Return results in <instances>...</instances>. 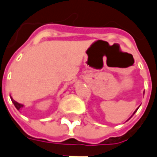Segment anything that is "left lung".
Masks as SVG:
<instances>
[{"mask_svg": "<svg viewBox=\"0 0 157 157\" xmlns=\"http://www.w3.org/2000/svg\"><path fill=\"white\" fill-rule=\"evenodd\" d=\"M137 110H138V109H136V110H135V112H134V113H133V115H134V114H135V113H136V111H137ZM133 115H132V116H133ZM132 116H131V117H132ZM131 117H130V118H131ZM130 118H128V119H130ZM128 120H127V121H128Z\"/></svg>", "mask_w": 157, "mask_h": 157, "instance_id": "1", "label": "left lung"}]
</instances>
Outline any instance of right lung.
Wrapping results in <instances>:
<instances>
[{
	"label": "right lung",
	"mask_w": 157,
	"mask_h": 157,
	"mask_svg": "<svg viewBox=\"0 0 157 157\" xmlns=\"http://www.w3.org/2000/svg\"><path fill=\"white\" fill-rule=\"evenodd\" d=\"M11 99H12V102H13V104H14V106L16 107V109H17V110L21 109L22 107H23V105H22V104H21V103H18L17 102H16L15 100H13V99H12V98H11Z\"/></svg>",
	"instance_id": "right-lung-1"
}]
</instances>
